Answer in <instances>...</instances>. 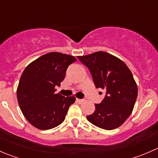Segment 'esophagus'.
<instances>
[{"label": "esophagus", "mask_w": 158, "mask_h": 158, "mask_svg": "<svg viewBox=\"0 0 158 158\" xmlns=\"http://www.w3.org/2000/svg\"><path fill=\"white\" fill-rule=\"evenodd\" d=\"M76 102H77L78 103H79V104H81V103L83 102L84 99H80V98H76Z\"/></svg>", "instance_id": "34e87169"}]
</instances>
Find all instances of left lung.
I'll use <instances>...</instances> for the list:
<instances>
[{"instance_id": "obj_1", "label": "left lung", "mask_w": 158, "mask_h": 158, "mask_svg": "<svg viewBox=\"0 0 158 158\" xmlns=\"http://www.w3.org/2000/svg\"><path fill=\"white\" fill-rule=\"evenodd\" d=\"M78 59L89 68L95 87L106 91L104 99L95 104V111L87 119L106 130L118 128L131 114L138 96L131 72L122 60L103 51Z\"/></svg>"}]
</instances>
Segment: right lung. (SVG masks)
Returning a JSON list of instances; mask_svg holds the SVG:
<instances>
[{
  "mask_svg": "<svg viewBox=\"0 0 158 158\" xmlns=\"http://www.w3.org/2000/svg\"><path fill=\"white\" fill-rule=\"evenodd\" d=\"M76 61L73 56L52 52L23 70L17 89V101L24 117L35 128L48 130L65 120L76 98L56 93L55 87L60 85L68 66Z\"/></svg>",
  "mask_w": 158,
  "mask_h": 158,
  "instance_id": "obj_1",
  "label": "right lung"
}]
</instances>
